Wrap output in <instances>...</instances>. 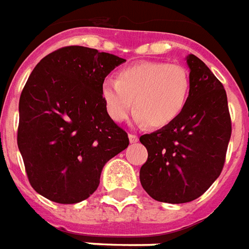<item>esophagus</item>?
<instances>
[{
	"instance_id": "obj_1",
	"label": "esophagus",
	"mask_w": 249,
	"mask_h": 249,
	"mask_svg": "<svg viewBox=\"0 0 249 249\" xmlns=\"http://www.w3.org/2000/svg\"><path fill=\"white\" fill-rule=\"evenodd\" d=\"M129 141H130V143H136V142H138V137L136 134H129Z\"/></svg>"
}]
</instances>
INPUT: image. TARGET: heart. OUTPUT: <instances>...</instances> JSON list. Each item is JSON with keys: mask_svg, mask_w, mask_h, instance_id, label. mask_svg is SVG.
I'll return each instance as SVG.
<instances>
[{"mask_svg": "<svg viewBox=\"0 0 249 249\" xmlns=\"http://www.w3.org/2000/svg\"><path fill=\"white\" fill-rule=\"evenodd\" d=\"M191 77L180 64L145 61L128 66L117 79L106 78L100 94L112 120L123 123L136 109V120L162 128L176 120L187 104Z\"/></svg>", "mask_w": 249, "mask_h": 249, "instance_id": "obj_1", "label": "heart"}]
</instances>
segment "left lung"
Listing matches in <instances>:
<instances>
[{
	"label": "left lung",
	"instance_id": "1",
	"mask_svg": "<svg viewBox=\"0 0 249 249\" xmlns=\"http://www.w3.org/2000/svg\"><path fill=\"white\" fill-rule=\"evenodd\" d=\"M191 89L179 117L140 141L147 160L140 180L150 197L184 204L198 198L221 175L231 137L227 95L212 70L188 54Z\"/></svg>",
	"mask_w": 249,
	"mask_h": 249
}]
</instances>
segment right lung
<instances>
[{
  "label": "right lung",
  "instance_id": "right-lung-1",
  "mask_svg": "<svg viewBox=\"0 0 249 249\" xmlns=\"http://www.w3.org/2000/svg\"><path fill=\"white\" fill-rule=\"evenodd\" d=\"M124 58L70 45L35 66L19 99L18 147L36 192L77 204L96 191L104 164L129 145L100 89Z\"/></svg>",
  "mask_w": 249,
  "mask_h": 249
}]
</instances>
